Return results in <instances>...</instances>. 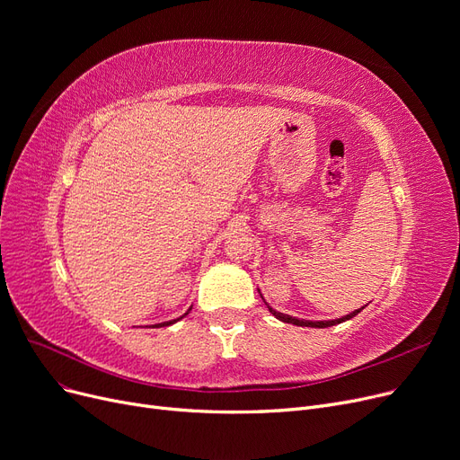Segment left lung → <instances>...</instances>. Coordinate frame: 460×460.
<instances>
[{
    "instance_id": "1",
    "label": "left lung",
    "mask_w": 460,
    "mask_h": 460,
    "mask_svg": "<svg viewBox=\"0 0 460 460\" xmlns=\"http://www.w3.org/2000/svg\"><path fill=\"white\" fill-rule=\"evenodd\" d=\"M270 309V313L274 317H278L279 321H283V323H288V324H296V326H309V328H328V326H333V324H340V323H345V321H349V319H352V317H356L358 313L364 309H356V311H352V313H349V315H345V317H341V319H337V321H304V319H296V317H291V315H285V313H279V311H274L272 307H269Z\"/></svg>"
}]
</instances>
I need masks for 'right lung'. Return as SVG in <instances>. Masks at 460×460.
<instances>
[{"label":"right lung","mask_w":460,"mask_h":460,"mask_svg":"<svg viewBox=\"0 0 460 460\" xmlns=\"http://www.w3.org/2000/svg\"><path fill=\"white\" fill-rule=\"evenodd\" d=\"M184 315H186V313H184ZM184 315H182V317H184ZM182 317H181V319H182ZM177 321H179V319H177ZM177 321H169V323H162V324H158V328H162V326H169V324H173V323H177Z\"/></svg>","instance_id":"right-lung-1"}]
</instances>
